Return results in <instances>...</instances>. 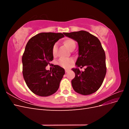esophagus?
Listing matches in <instances>:
<instances>
[{
    "mask_svg": "<svg viewBox=\"0 0 129 129\" xmlns=\"http://www.w3.org/2000/svg\"><path fill=\"white\" fill-rule=\"evenodd\" d=\"M69 69H66V70H65V72H66V73H68V72H69Z\"/></svg>",
    "mask_w": 129,
    "mask_h": 129,
    "instance_id": "34e87169",
    "label": "esophagus"
}]
</instances>
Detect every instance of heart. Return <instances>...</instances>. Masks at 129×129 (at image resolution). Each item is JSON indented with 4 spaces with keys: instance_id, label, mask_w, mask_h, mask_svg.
<instances>
[{
    "instance_id": "heart-1",
    "label": "heart",
    "mask_w": 129,
    "mask_h": 129,
    "mask_svg": "<svg viewBox=\"0 0 129 129\" xmlns=\"http://www.w3.org/2000/svg\"><path fill=\"white\" fill-rule=\"evenodd\" d=\"M64 45L69 50H71L73 47H75V43L71 39H67L64 41ZM57 45L55 44L54 45L52 53L54 56H55L57 53ZM74 62L73 59L72 58H61L58 61V63L61 66L64 68H68L71 67L73 63Z\"/></svg>"
}]
</instances>
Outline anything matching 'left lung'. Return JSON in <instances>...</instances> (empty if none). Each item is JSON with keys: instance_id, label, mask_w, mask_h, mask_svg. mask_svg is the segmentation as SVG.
<instances>
[{"instance_id": "1", "label": "left lung", "mask_w": 129, "mask_h": 129, "mask_svg": "<svg viewBox=\"0 0 129 129\" xmlns=\"http://www.w3.org/2000/svg\"><path fill=\"white\" fill-rule=\"evenodd\" d=\"M63 33L75 40L79 46V56L75 63L77 68H72L75 74L72 81L73 88L81 95L92 94L101 87L107 72L105 54L101 42L87 31ZM84 66L87 68L81 72L78 67Z\"/></svg>"}]
</instances>
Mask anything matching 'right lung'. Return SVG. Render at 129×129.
Segmentation results:
<instances>
[{
	"instance_id": "add662e5",
	"label": "right lung",
	"mask_w": 129,
	"mask_h": 129,
	"mask_svg": "<svg viewBox=\"0 0 129 129\" xmlns=\"http://www.w3.org/2000/svg\"><path fill=\"white\" fill-rule=\"evenodd\" d=\"M64 37L61 33H41L27 42L22 57V74L27 87L37 95H52L59 88L64 69L57 65L52 71L46 67L53 60L54 45Z\"/></svg>"
}]
</instances>
